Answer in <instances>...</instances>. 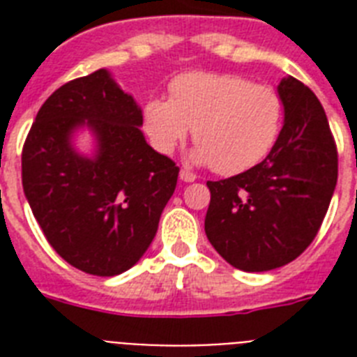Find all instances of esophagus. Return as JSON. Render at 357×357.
Masks as SVG:
<instances>
[{"mask_svg":"<svg viewBox=\"0 0 357 357\" xmlns=\"http://www.w3.org/2000/svg\"><path fill=\"white\" fill-rule=\"evenodd\" d=\"M179 179L185 181V183H192V181H196V174L189 172V170H181L179 172Z\"/></svg>","mask_w":357,"mask_h":357,"instance_id":"obj_1","label":"esophagus"}]
</instances>
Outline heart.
<instances>
[{
    "label": "heart",
    "instance_id": "1",
    "mask_svg": "<svg viewBox=\"0 0 357 357\" xmlns=\"http://www.w3.org/2000/svg\"><path fill=\"white\" fill-rule=\"evenodd\" d=\"M280 123L278 92L234 74L179 75L168 102L153 98L144 105V131L157 151L172 153L192 129V162L222 176L257 165L276 142Z\"/></svg>",
    "mask_w": 357,
    "mask_h": 357
}]
</instances>
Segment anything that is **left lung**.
Instances as JSON below:
<instances>
[{"instance_id": "left-lung-1", "label": "left lung", "mask_w": 357, "mask_h": 357, "mask_svg": "<svg viewBox=\"0 0 357 357\" xmlns=\"http://www.w3.org/2000/svg\"><path fill=\"white\" fill-rule=\"evenodd\" d=\"M278 96L285 119L271 153L234 178L207 181V238L244 272L296 259L315 238L337 183V148L321 102L291 75Z\"/></svg>"}]
</instances>
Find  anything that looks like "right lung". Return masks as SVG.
I'll list each match as a JSON object with an SVG mask.
<instances>
[{
	"label": "right lung",
	"mask_w": 357,
	"mask_h": 357,
	"mask_svg": "<svg viewBox=\"0 0 357 357\" xmlns=\"http://www.w3.org/2000/svg\"><path fill=\"white\" fill-rule=\"evenodd\" d=\"M142 111L100 68L53 92L22 151V185L47 243L75 268L116 276L144 255L174 195L179 168L140 131ZM79 128L95 153L73 144Z\"/></svg>",
	"instance_id": "right-lung-1"
}]
</instances>
